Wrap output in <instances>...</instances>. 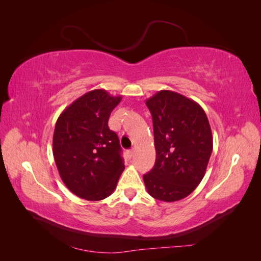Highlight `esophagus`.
I'll return each mask as SVG.
<instances>
[{
    "label": "esophagus",
    "instance_id": "1",
    "mask_svg": "<svg viewBox=\"0 0 261 261\" xmlns=\"http://www.w3.org/2000/svg\"><path fill=\"white\" fill-rule=\"evenodd\" d=\"M134 153H135V150H134V149L128 150V151H127V155H128V158H132V156L134 155Z\"/></svg>",
    "mask_w": 261,
    "mask_h": 261
}]
</instances>
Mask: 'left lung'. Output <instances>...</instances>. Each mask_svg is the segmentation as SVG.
Listing matches in <instances>:
<instances>
[{
    "label": "left lung",
    "mask_w": 261,
    "mask_h": 261,
    "mask_svg": "<svg viewBox=\"0 0 261 261\" xmlns=\"http://www.w3.org/2000/svg\"><path fill=\"white\" fill-rule=\"evenodd\" d=\"M152 115L155 147L153 169L144 175L154 199L172 202L185 198L199 185L212 152V133L203 109L170 90L146 100Z\"/></svg>",
    "instance_id": "obj_1"
}]
</instances>
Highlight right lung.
Listing matches in <instances>:
<instances>
[{"mask_svg":"<svg viewBox=\"0 0 261 261\" xmlns=\"http://www.w3.org/2000/svg\"><path fill=\"white\" fill-rule=\"evenodd\" d=\"M121 100L105 89L91 90L69 105L55 124V164L63 183L80 198H107L125 169L120 140L108 126Z\"/></svg>","mask_w":261,"mask_h":261,"instance_id":"add662e5","label":"right lung"}]
</instances>
